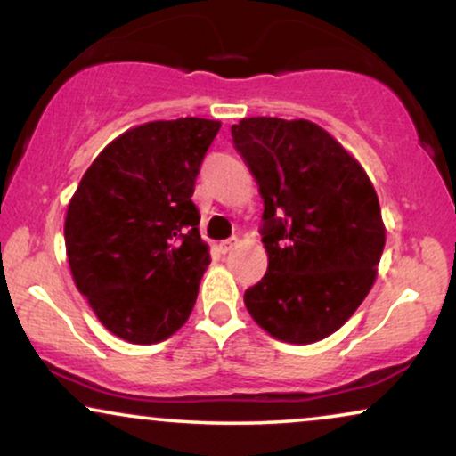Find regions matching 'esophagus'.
<instances>
[{
    "mask_svg": "<svg viewBox=\"0 0 456 456\" xmlns=\"http://www.w3.org/2000/svg\"><path fill=\"white\" fill-rule=\"evenodd\" d=\"M236 245H239V239H236V236H232V239H228V240L222 242L220 251H222V253H230V251H234Z\"/></svg>",
    "mask_w": 456,
    "mask_h": 456,
    "instance_id": "34e87169",
    "label": "esophagus"
}]
</instances>
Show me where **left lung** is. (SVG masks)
Here are the masks:
<instances>
[{
	"mask_svg": "<svg viewBox=\"0 0 456 456\" xmlns=\"http://www.w3.org/2000/svg\"><path fill=\"white\" fill-rule=\"evenodd\" d=\"M232 142L257 180L267 272L245 290L273 338L311 345L336 332L376 282L386 230L359 161L309 120L245 118Z\"/></svg>",
	"mask_w": 456,
	"mask_h": 456,
	"instance_id": "left-lung-1",
	"label": "left lung"
}]
</instances>
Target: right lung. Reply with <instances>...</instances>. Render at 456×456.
I'll return each instance as SVG.
<instances>
[{
	"instance_id": "add662e5",
	"label": "right lung",
	"mask_w": 456,
	"mask_h": 456,
	"mask_svg": "<svg viewBox=\"0 0 456 456\" xmlns=\"http://www.w3.org/2000/svg\"><path fill=\"white\" fill-rule=\"evenodd\" d=\"M220 122H147L111 141L68 205L64 239L80 295L111 334L153 345L195 307L209 248L195 180Z\"/></svg>"
}]
</instances>
